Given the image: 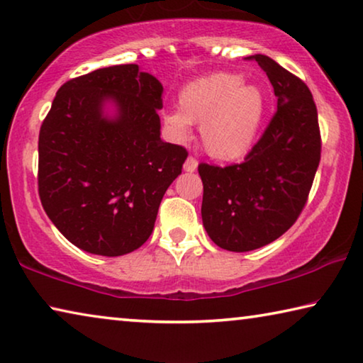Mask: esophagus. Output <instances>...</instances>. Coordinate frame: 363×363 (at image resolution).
<instances>
[{
  "label": "esophagus",
  "mask_w": 363,
  "mask_h": 363,
  "mask_svg": "<svg viewBox=\"0 0 363 363\" xmlns=\"http://www.w3.org/2000/svg\"><path fill=\"white\" fill-rule=\"evenodd\" d=\"M197 166H199L197 160H195L194 157H189L186 160V163H184V171H186V172H194L195 169H197Z\"/></svg>",
  "instance_id": "1"
}]
</instances>
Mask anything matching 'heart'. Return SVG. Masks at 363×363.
<instances>
[{
    "label": "heart",
    "instance_id": "1",
    "mask_svg": "<svg viewBox=\"0 0 363 363\" xmlns=\"http://www.w3.org/2000/svg\"><path fill=\"white\" fill-rule=\"evenodd\" d=\"M264 116V95L255 84L231 72H216L189 84L179 109L164 113V124L177 142H186L192 124H200L205 152L221 161L250 152Z\"/></svg>",
    "mask_w": 363,
    "mask_h": 363
}]
</instances>
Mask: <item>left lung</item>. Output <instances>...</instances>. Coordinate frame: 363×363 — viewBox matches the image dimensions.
I'll list each match as a JSON object with an SVG mask.
<instances>
[{
	"label": "left lung",
	"mask_w": 363,
	"mask_h": 363,
	"mask_svg": "<svg viewBox=\"0 0 363 363\" xmlns=\"http://www.w3.org/2000/svg\"><path fill=\"white\" fill-rule=\"evenodd\" d=\"M252 60L267 72L278 111L244 163L199 164L203 228L229 252L260 249L283 235L306 206L320 164L318 113L308 87L272 57Z\"/></svg>",
	"instance_id": "left-lung-1"
}]
</instances>
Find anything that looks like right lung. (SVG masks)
<instances>
[{"label":"right lung","mask_w":363,"mask_h":363,"mask_svg":"<svg viewBox=\"0 0 363 363\" xmlns=\"http://www.w3.org/2000/svg\"><path fill=\"white\" fill-rule=\"evenodd\" d=\"M163 85L137 65L109 66L57 90L38 137V194L69 242L125 255L145 242L186 148L160 137Z\"/></svg>","instance_id":"obj_1"}]
</instances>
